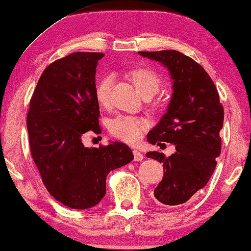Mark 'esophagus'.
I'll list each match as a JSON object with an SVG mask.
<instances>
[{
    "label": "esophagus",
    "instance_id": "34e87169",
    "mask_svg": "<svg viewBox=\"0 0 251 251\" xmlns=\"http://www.w3.org/2000/svg\"><path fill=\"white\" fill-rule=\"evenodd\" d=\"M132 153H133V160H135V161H142L144 159L143 153L139 152V151L133 150Z\"/></svg>",
    "mask_w": 251,
    "mask_h": 251
}]
</instances>
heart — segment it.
<instances>
[{"instance_id": "b5f03b06", "label": "heart", "mask_w": 251, "mask_h": 251, "mask_svg": "<svg viewBox=\"0 0 251 251\" xmlns=\"http://www.w3.org/2000/svg\"><path fill=\"white\" fill-rule=\"evenodd\" d=\"M126 77L135 85L143 98L153 97L161 87V78L155 72L147 67H133L126 72ZM112 77L106 75L96 83V99L100 106H107L111 97ZM147 120L132 116H118L109 122L108 130L112 136L129 144H135L147 128Z\"/></svg>"}]
</instances>
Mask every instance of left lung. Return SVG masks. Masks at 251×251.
<instances>
[{"label":"left lung","instance_id":"8db88e82","mask_svg":"<svg viewBox=\"0 0 251 251\" xmlns=\"http://www.w3.org/2000/svg\"><path fill=\"white\" fill-rule=\"evenodd\" d=\"M138 53L162 64L173 81L167 112L149 132L147 142L174 144L176 152L169 157L159 152L146 156L162 163L164 170L154 198L159 203L179 205L203 188L214 174L222 149L224 108L209 74L192 58L176 50Z\"/></svg>","mask_w":251,"mask_h":251}]
</instances>
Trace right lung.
Listing matches in <instances>:
<instances>
[{
	"mask_svg": "<svg viewBox=\"0 0 251 251\" xmlns=\"http://www.w3.org/2000/svg\"><path fill=\"white\" fill-rule=\"evenodd\" d=\"M102 57L74 52L53 61L41 75L27 114L30 153L44 186L60 203L80 210L105 197L109 171L133 160L123 143L99 149L82 143L85 132H101L95 76Z\"/></svg>",
	"mask_w": 251,
	"mask_h": 251,
	"instance_id": "1",
	"label": "right lung"
}]
</instances>
